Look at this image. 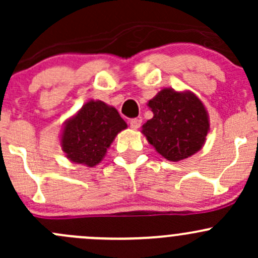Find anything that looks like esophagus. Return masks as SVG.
Here are the masks:
<instances>
[{"instance_id": "obj_1", "label": "esophagus", "mask_w": 258, "mask_h": 258, "mask_svg": "<svg viewBox=\"0 0 258 258\" xmlns=\"http://www.w3.org/2000/svg\"><path fill=\"white\" fill-rule=\"evenodd\" d=\"M141 123H142L141 118H132L131 121H130V126H131V128L134 130L140 128V127H141Z\"/></svg>"}]
</instances>
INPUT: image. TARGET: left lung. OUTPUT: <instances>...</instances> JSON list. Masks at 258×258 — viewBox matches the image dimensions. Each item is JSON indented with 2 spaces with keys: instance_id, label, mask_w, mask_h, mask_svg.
<instances>
[{
  "instance_id": "8db88e82",
  "label": "left lung",
  "mask_w": 258,
  "mask_h": 258,
  "mask_svg": "<svg viewBox=\"0 0 258 258\" xmlns=\"http://www.w3.org/2000/svg\"><path fill=\"white\" fill-rule=\"evenodd\" d=\"M148 106L153 117L142 126V132L160 155L181 161L201 150L210 130L209 116L194 93L165 88Z\"/></svg>"
}]
</instances>
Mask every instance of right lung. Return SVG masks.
Segmentation results:
<instances>
[{
    "instance_id": "obj_1",
    "label": "right lung",
    "mask_w": 258,
    "mask_h": 258,
    "mask_svg": "<svg viewBox=\"0 0 258 258\" xmlns=\"http://www.w3.org/2000/svg\"><path fill=\"white\" fill-rule=\"evenodd\" d=\"M127 127L116 108L90 101L66 123L62 148L72 162L97 165L119 131Z\"/></svg>"
}]
</instances>
